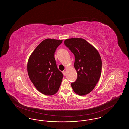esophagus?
Returning a JSON list of instances; mask_svg holds the SVG:
<instances>
[{
  "label": "esophagus",
  "instance_id": "34e87169",
  "mask_svg": "<svg viewBox=\"0 0 129 129\" xmlns=\"http://www.w3.org/2000/svg\"><path fill=\"white\" fill-rule=\"evenodd\" d=\"M62 73H63V74H64V75H66V71H63V72H62Z\"/></svg>",
  "mask_w": 129,
  "mask_h": 129
}]
</instances>
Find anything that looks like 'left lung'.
<instances>
[{"instance_id": "8db88e82", "label": "left lung", "mask_w": 129, "mask_h": 129, "mask_svg": "<svg viewBox=\"0 0 129 129\" xmlns=\"http://www.w3.org/2000/svg\"><path fill=\"white\" fill-rule=\"evenodd\" d=\"M64 43L74 55V66L77 73V79L71 86L78 95H85L92 91L100 79L101 56L96 49L84 39H68Z\"/></svg>"}]
</instances>
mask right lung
Masks as SVG:
<instances>
[{
    "label": "right lung",
    "instance_id": "1",
    "mask_svg": "<svg viewBox=\"0 0 129 129\" xmlns=\"http://www.w3.org/2000/svg\"><path fill=\"white\" fill-rule=\"evenodd\" d=\"M62 41L50 39L43 40L29 58V78L37 90L44 95H54L61 85L63 74L57 67L55 53Z\"/></svg>",
    "mask_w": 129,
    "mask_h": 129
}]
</instances>
